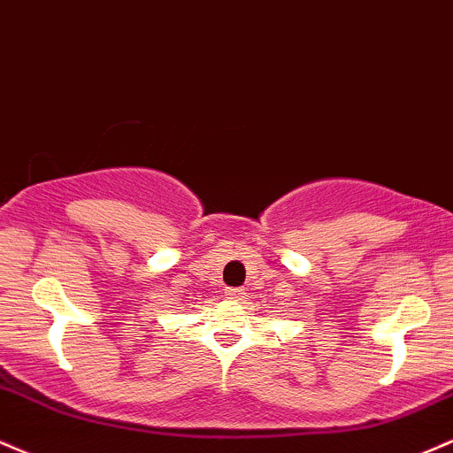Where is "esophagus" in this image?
<instances>
[{"mask_svg": "<svg viewBox=\"0 0 453 453\" xmlns=\"http://www.w3.org/2000/svg\"><path fill=\"white\" fill-rule=\"evenodd\" d=\"M226 295H228V297H231V299H240L242 295H246V293H243V288L235 287V288H226Z\"/></svg>", "mask_w": 453, "mask_h": 453, "instance_id": "1", "label": "esophagus"}]
</instances>
